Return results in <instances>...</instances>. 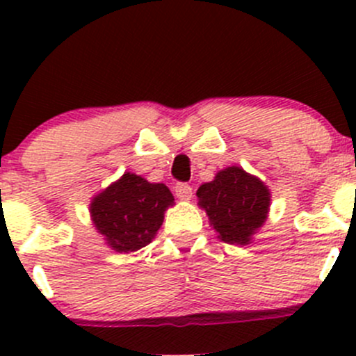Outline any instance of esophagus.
<instances>
[{
	"instance_id": "1",
	"label": "esophagus",
	"mask_w": 356,
	"mask_h": 356,
	"mask_svg": "<svg viewBox=\"0 0 356 356\" xmlns=\"http://www.w3.org/2000/svg\"><path fill=\"white\" fill-rule=\"evenodd\" d=\"M175 195L181 200H189L193 196V188L188 184V182H177L174 188Z\"/></svg>"
}]
</instances>
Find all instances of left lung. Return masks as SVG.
I'll list each match as a JSON object with an SVG mask.
<instances>
[{"label": "left lung", "mask_w": 356, "mask_h": 356, "mask_svg": "<svg viewBox=\"0 0 356 356\" xmlns=\"http://www.w3.org/2000/svg\"><path fill=\"white\" fill-rule=\"evenodd\" d=\"M196 196L218 238L229 245H248L267 218L270 204L264 182L239 167L218 172L215 181L200 186Z\"/></svg>", "instance_id": "obj_1"}]
</instances>
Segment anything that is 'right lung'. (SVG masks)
Wrapping results in <instances>:
<instances>
[{
	"mask_svg": "<svg viewBox=\"0 0 356 356\" xmlns=\"http://www.w3.org/2000/svg\"><path fill=\"white\" fill-rule=\"evenodd\" d=\"M174 203L165 184H152L134 174L98 195L91 204L92 222L118 253L138 251L149 245L163 224V211Z\"/></svg>",
	"mask_w": 356,
	"mask_h": 356,
	"instance_id": "obj_1",
	"label": "right lung"
}]
</instances>
